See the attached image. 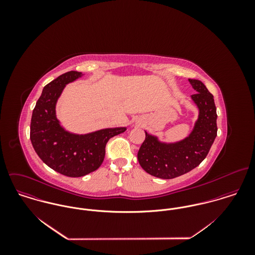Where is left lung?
I'll return each mask as SVG.
<instances>
[{"label":"left lung","mask_w":255,"mask_h":255,"mask_svg":"<svg viewBox=\"0 0 255 255\" xmlns=\"http://www.w3.org/2000/svg\"><path fill=\"white\" fill-rule=\"evenodd\" d=\"M196 91L191 95L199 114L191 132L180 141L162 142L145 131L137 159L146 173L160 179H174L196 168L207 156L217 136V113L213 95L197 79H188Z\"/></svg>","instance_id":"left-lung-1"}]
</instances>
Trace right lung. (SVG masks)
Instances as JSON below:
<instances>
[{"label":"right lung","instance_id":"1","mask_svg":"<svg viewBox=\"0 0 255 255\" xmlns=\"http://www.w3.org/2000/svg\"><path fill=\"white\" fill-rule=\"evenodd\" d=\"M83 74L68 72L48 83L32 112L30 140L39 158L54 171L72 178L96 171L104 161L111 137L127 128H103L85 134L66 130L56 116V105L65 86Z\"/></svg>","mask_w":255,"mask_h":255}]
</instances>
